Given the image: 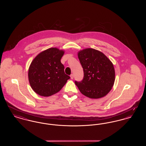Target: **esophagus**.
I'll use <instances>...</instances> for the list:
<instances>
[{"instance_id": "1", "label": "esophagus", "mask_w": 146, "mask_h": 146, "mask_svg": "<svg viewBox=\"0 0 146 146\" xmlns=\"http://www.w3.org/2000/svg\"><path fill=\"white\" fill-rule=\"evenodd\" d=\"M70 76V79H73V78H74V75H73V74H72Z\"/></svg>"}]
</instances>
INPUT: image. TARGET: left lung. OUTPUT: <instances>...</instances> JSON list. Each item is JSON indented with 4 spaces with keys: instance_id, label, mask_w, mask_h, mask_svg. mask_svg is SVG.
<instances>
[{
    "instance_id": "8db88e82",
    "label": "left lung",
    "mask_w": 146,
    "mask_h": 146,
    "mask_svg": "<svg viewBox=\"0 0 146 146\" xmlns=\"http://www.w3.org/2000/svg\"><path fill=\"white\" fill-rule=\"evenodd\" d=\"M83 68L84 78L75 84L82 94L91 98L104 97L111 89L115 80V70L111 61L95 49H84L78 52Z\"/></svg>"
}]
</instances>
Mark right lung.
Here are the masks:
<instances>
[{
    "label": "right lung",
    "mask_w": 146,
    "mask_h": 146,
    "mask_svg": "<svg viewBox=\"0 0 146 146\" xmlns=\"http://www.w3.org/2000/svg\"><path fill=\"white\" fill-rule=\"evenodd\" d=\"M63 50L55 48L47 49L35 57L28 70V79L32 89L42 96L58 92L70 76L65 74L61 59Z\"/></svg>",
    "instance_id": "right-lung-1"
}]
</instances>
